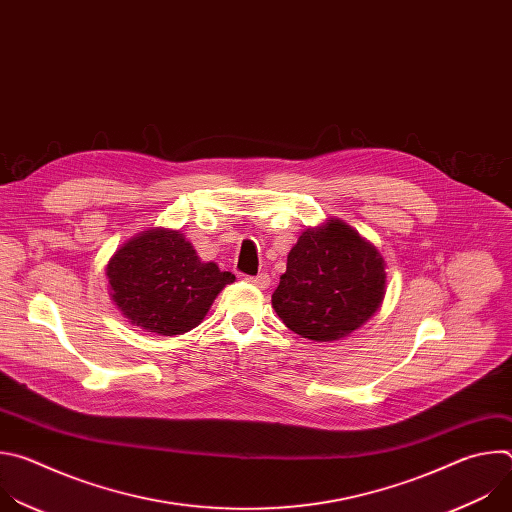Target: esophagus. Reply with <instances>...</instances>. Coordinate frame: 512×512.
<instances>
[{"mask_svg":"<svg viewBox=\"0 0 512 512\" xmlns=\"http://www.w3.org/2000/svg\"><path fill=\"white\" fill-rule=\"evenodd\" d=\"M251 285H255V287H259V289H265V287H269V283H271V277L265 273V271H261L259 275H253V277H245Z\"/></svg>","mask_w":512,"mask_h":512,"instance_id":"obj_1","label":"esophagus"}]
</instances>
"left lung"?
<instances>
[{
	"instance_id": "1",
	"label": "left lung",
	"mask_w": 512,
	"mask_h": 512,
	"mask_svg": "<svg viewBox=\"0 0 512 512\" xmlns=\"http://www.w3.org/2000/svg\"><path fill=\"white\" fill-rule=\"evenodd\" d=\"M379 249L340 218L306 229L287 255L271 304L283 324L314 342H334L367 324L387 291Z\"/></svg>"
}]
</instances>
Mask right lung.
<instances>
[{"mask_svg":"<svg viewBox=\"0 0 512 512\" xmlns=\"http://www.w3.org/2000/svg\"><path fill=\"white\" fill-rule=\"evenodd\" d=\"M109 296L145 332L176 336L196 328L216 296L235 281L202 261L182 231L150 227L127 239L105 267Z\"/></svg>","mask_w":512,"mask_h":512,"instance_id":"right-lung-1","label":"right lung"}]
</instances>
